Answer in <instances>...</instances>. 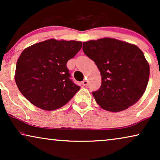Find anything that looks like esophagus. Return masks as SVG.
Segmentation results:
<instances>
[{"mask_svg":"<svg viewBox=\"0 0 160 160\" xmlns=\"http://www.w3.org/2000/svg\"><path fill=\"white\" fill-rule=\"evenodd\" d=\"M82 84H83V85H84V86H85V87H87V86H88V81H87V79H85V80H84L82 82Z\"/></svg>","mask_w":160,"mask_h":160,"instance_id":"34e87169","label":"esophagus"}]
</instances>
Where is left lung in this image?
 I'll list each match as a JSON object with an SVG mask.
<instances>
[{
	"instance_id": "8db88e82",
	"label": "left lung",
	"mask_w": 160,
	"mask_h": 160,
	"mask_svg": "<svg viewBox=\"0 0 160 160\" xmlns=\"http://www.w3.org/2000/svg\"><path fill=\"white\" fill-rule=\"evenodd\" d=\"M83 51L100 72L102 84L92 92L104 110L119 112L138 101L149 79V64L136 45L113 38L83 43Z\"/></svg>"
}]
</instances>
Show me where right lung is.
<instances>
[{
	"mask_svg": "<svg viewBox=\"0 0 160 160\" xmlns=\"http://www.w3.org/2000/svg\"><path fill=\"white\" fill-rule=\"evenodd\" d=\"M82 42L54 38L35 43L19 57L14 79L32 105L54 111L68 102L80 89L70 79L67 62L82 49Z\"/></svg>",
	"mask_w": 160,
	"mask_h": 160,
	"instance_id": "right-lung-1",
	"label": "right lung"
}]
</instances>
